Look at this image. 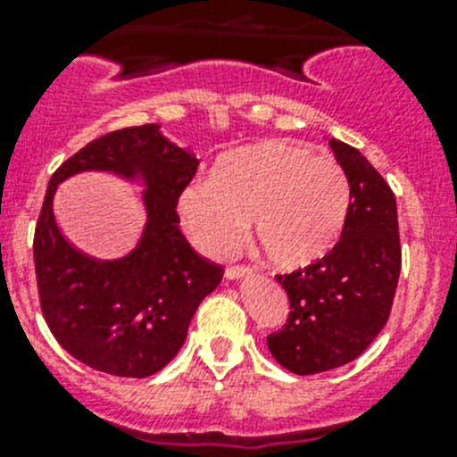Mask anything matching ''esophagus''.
<instances>
[{"mask_svg": "<svg viewBox=\"0 0 457 457\" xmlns=\"http://www.w3.org/2000/svg\"><path fill=\"white\" fill-rule=\"evenodd\" d=\"M249 272H252V270L245 268V265H231V268H226V278H231V281H236V278L249 277Z\"/></svg>", "mask_w": 457, "mask_h": 457, "instance_id": "esophagus-1", "label": "esophagus"}]
</instances>
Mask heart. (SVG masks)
Instances as JSON below:
<instances>
[{
    "instance_id": "obj_1",
    "label": "heart",
    "mask_w": 457,
    "mask_h": 457,
    "mask_svg": "<svg viewBox=\"0 0 457 457\" xmlns=\"http://www.w3.org/2000/svg\"><path fill=\"white\" fill-rule=\"evenodd\" d=\"M350 185L341 164L304 144L270 139L228 151L210 183L180 194L189 236L224 256L252 226L256 247L278 270H302L332 252L348 220Z\"/></svg>"
}]
</instances>
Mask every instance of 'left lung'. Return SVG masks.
Wrapping results in <instances>:
<instances>
[{
    "label": "left lung",
    "instance_id": "left-lung-1",
    "mask_svg": "<svg viewBox=\"0 0 457 457\" xmlns=\"http://www.w3.org/2000/svg\"><path fill=\"white\" fill-rule=\"evenodd\" d=\"M329 146L348 176V220L325 258L278 274L290 313L268 337L272 357L297 375L325 373L364 353L389 320L401 274L394 192L357 148L338 139Z\"/></svg>",
    "mask_w": 457,
    "mask_h": 457
}]
</instances>
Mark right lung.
I'll use <instances>...</instances> for the list:
<instances>
[{
  "label": "right lung",
  "instance_id": "add662e5",
  "mask_svg": "<svg viewBox=\"0 0 457 457\" xmlns=\"http://www.w3.org/2000/svg\"><path fill=\"white\" fill-rule=\"evenodd\" d=\"M196 167L194 153L146 123L91 141L50 179L34 236L40 309L62 348L82 364L119 378L162 370L187 338L201 300L220 286L224 268L194 252L179 228L176 205ZM82 170H109L145 185L147 224L128 257H88L55 224V187Z\"/></svg>",
  "mask_w": 457,
  "mask_h": 457
}]
</instances>
